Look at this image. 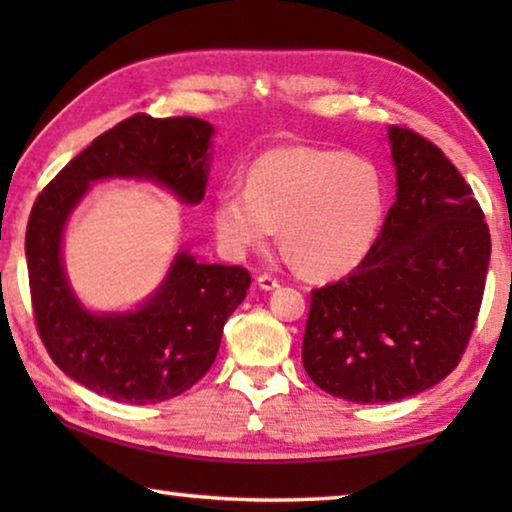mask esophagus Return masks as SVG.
<instances>
[{
	"mask_svg": "<svg viewBox=\"0 0 512 512\" xmlns=\"http://www.w3.org/2000/svg\"><path fill=\"white\" fill-rule=\"evenodd\" d=\"M257 284H259V289L273 291V289L280 287V280H277V277H273L271 273H262V275L257 277Z\"/></svg>",
	"mask_w": 512,
	"mask_h": 512,
	"instance_id": "obj_1",
	"label": "esophagus"
}]
</instances>
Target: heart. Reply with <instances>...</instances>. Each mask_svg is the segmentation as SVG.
I'll list each match as a JSON object with an SVG mask.
<instances>
[{
    "instance_id": "obj_1",
    "label": "heart",
    "mask_w": 512,
    "mask_h": 512,
    "mask_svg": "<svg viewBox=\"0 0 512 512\" xmlns=\"http://www.w3.org/2000/svg\"><path fill=\"white\" fill-rule=\"evenodd\" d=\"M384 212V180L361 155L280 146L250 164L244 189L214 198L223 248L244 255L280 228L282 246L302 271L336 277L352 271L375 241Z\"/></svg>"
}]
</instances>
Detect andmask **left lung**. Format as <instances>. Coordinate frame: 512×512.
I'll return each instance as SVG.
<instances>
[{
	"instance_id": "8db88e82",
	"label": "left lung",
	"mask_w": 512,
	"mask_h": 512,
	"mask_svg": "<svg viewBox=\"0 0 512 512\" xmlns=\"http://www.w3.org/2000/svg\"><path fill=\"white\" fill-rule=\"evenodd\" d=\"M397 198L343 280L311 291L302 366L325 393L397 402L452 372L479 318L490 230L472 187L411 128L388 131Z\"/></svg>"
}]
</instances>
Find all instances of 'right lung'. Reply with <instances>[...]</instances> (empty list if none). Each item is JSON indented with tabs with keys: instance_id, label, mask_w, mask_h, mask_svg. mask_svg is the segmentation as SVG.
Here are the masks:
<instances>
[{
	"instance_id": "right-lung-1",
	"label": "right lung",
	"mask_w": 512,
	"mask_h": 512,
	"mask_svg": "<svg viewBox=\"0 0 512 512\" xmlns=\"http://www.w3.org/2000/svg\"><path fill=\"white\" fill-rule=\"evenodd\" d=\"M212 133L196 117L133 115L60 169L33 203L27 266L40 339L67 377L115 402L158 404L192 388L212 368L250 273L178 253L140 309L92 314L72 293L60 257L67 216L90 183L115 176L153 180L183 203H201Z\"/></svg>"
}]
</instances>
